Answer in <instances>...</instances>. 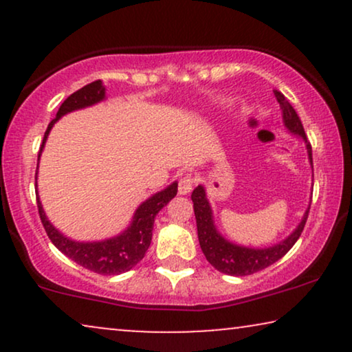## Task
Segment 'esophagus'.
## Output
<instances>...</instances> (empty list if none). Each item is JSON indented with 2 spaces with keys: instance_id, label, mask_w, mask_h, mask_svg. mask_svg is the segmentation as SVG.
I'll return each instance as SVG.
<instances>
[{
  "instance_id": "obj_1",
  "label": "esophagus",
  "mask_w": 352,
  "mask_h": 352,
  "mask_svg": "<svg viewBox=\"0 0 352 352\" xmlns=\"http://www.w3.org/2000/svg\"><path fill=\"white\" fill-rule=\"evenodd\" d=\"M194 187V179H192L190 175H182L179 177V186H177V192L181 195H187Z\"/></svg>"
}]
</instances>
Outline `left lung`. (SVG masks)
<instances>
[{
    "instance_id": "8db88e82",
    "label": "left lung",
    "mask_w": 352,
    "mask_h": 352,
    "mask_svg": "<svg viewBox=\"0 0 352 352\" xmlns=\"http://www.w3.org/2000/svg\"><path fill=\"white\" fill-rule=\"evenodd\" d=\"M276 98L280 104L282 110V122L283 126L290 134H295L300 139H302L306 146L307 152V160L312 168V151L311 144L307 141L305 128H302L301 120L295 112V109L292 107V104L288 102L285 96L278 91H274ZM192 201H194V213L197 219V234H199V242L200 248L204 252L205 258L208 259V263L214 269H218L219 272L228 274V276H250L261 269L271 266L276 261H278L282 256L290 252V248L296 243V240L300 239V235L305 229L307 213H309V206H307L305 214L295 230L285 237L280 242L271 245V247L256 248V247H245V245H239L230 242L219 232L218 228L214 224V216L211 205L206 197V189L204 186H197L194 192H192Z\"/></svg>"
}]
</instances>
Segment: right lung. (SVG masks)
I'll use <instances>...</instances> for the list:
<instances>
[{"mask_svg": "<svg viewBox=\"0 0 352 352\" xmlns=\"http://www.w3.org/2000/svg\"><path fill=\"white\" fill-rule=\"evenodd\" d=\"M105 86L100 80L93 81V83L83 86V88L70 94L59 107V112L56 113V118L47 124V129L43 138V144L38 153V160H40L43 148L47 141L52 126L56 122L64 117V115L81 110L91 105H96L105 100ZM38 179V168L36 177ZM38 192V184H36ZM177 194V182H171L165 189L157 192L147 200H144L141 205L134 211L133 219L124 230L118 235L105 239L96 240V242H78V240H72L57 230L43 210L40 197H36L38 213H40L41 223L45 226V230L51 242L60 250L65 256H69L72 261H75L80 266H83L96 274H102V276H118L133 269L136 264L141 261L146 254L147 248L151 247L152 242V229L153 221L163 206H165L171 199H175Z\"/></svg>", "mask_w": 352, "mask_h": 352, "instance_id": "right-lung-1", "label": "right lung"}]
</instances>
